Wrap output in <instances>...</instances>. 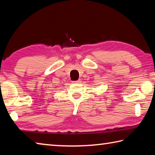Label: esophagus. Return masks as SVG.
<instances>
[{"label":"esophagus","mask_w":155,"mask_h":155,"mask_svg":"<svg viewBox=\"0 0 155 155\" xmlns=\"http://www.w3.org/2000/svg\"><path fill=\"white\" fill-rule=\"evenodd\" d=\"M80 82H81L80 80H78L77 81H73V83H79Z\"/></svg>","instance_id":"1"}]
</instances>
